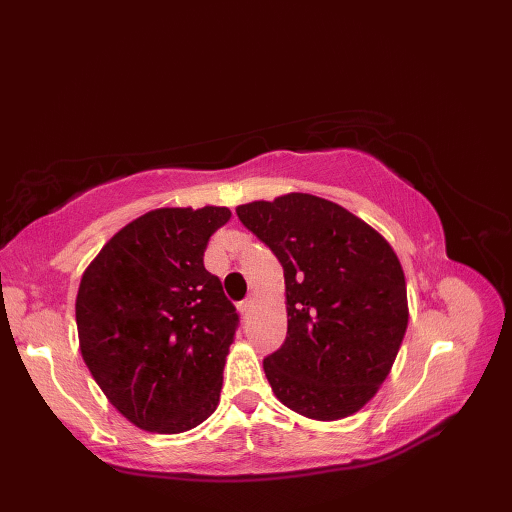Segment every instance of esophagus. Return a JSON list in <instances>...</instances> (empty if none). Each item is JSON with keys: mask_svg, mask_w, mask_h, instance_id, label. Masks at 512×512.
<instances>
[{"mask_svg": "<svg viewBox=\"0 0 512 512\" xmlns=\"http://www.w3.org/2000/svg\"><path fill=\"white\" fill-rule=\"evenodd\" d=\"M253 301H255V294H249V297L240 303V311H242V313H249Z\"/></svg>", "mask_w": 512, "mask_h": 512, "instance_id": "obj_1", "label": "esophagus"}]
</instances>
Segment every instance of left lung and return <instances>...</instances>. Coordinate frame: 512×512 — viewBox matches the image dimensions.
I'll return each mask as SVG.
<instances>
[{"instance_id":"1","label":"left lung","mask_w":512,"mask_h":512,"mask_svg":"<svg viewBox=\"0 0 512 512\" xmlns=\"http://www.w3.org/2000/svg\"><path fill=\"white\" fill-rule=\"evenodd\" d=\"M236 213L284 267L288 334L263 361L276 398L317 421L361 411L388 378L409 324L405 272L390 242L307 193Z\"/></svg>"}]
</instances>
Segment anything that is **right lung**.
I'll use <instances>...</instances> for the list:
<instances>
[{
    "instance_id": "add662e5",
    "label": "right lung",
    "mask_w": 512,
    "mask_h": 512,
    "mask_svg": "<svg viewBox=\"0 0 512 512\" xmlns=\"http://www.w3.org/2000/svg\"><path fill=\"white\" fill-rule=\"evenodd\" d=\"M228 207H159L105 242L80 278V353L107 400L153 434H182L220 402L238 315L205 270Z\"/></svg>"
}]
</instances>
